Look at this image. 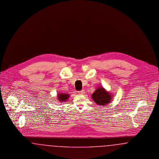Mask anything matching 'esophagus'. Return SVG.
Masks as SVG:
<instances>
[{
    "label": "esophagus",
    "mask_w": 159,
    "mask_h": 159,
    "mask_svg": "<svg viewBox=\"0 0 159 159\" xmlns=\"http://www.w3.org/2000/svg\"><path fill=\"white\" fill-rule=\"evenodd\" d=\"M84 92H85V91H84V90H82V91H78V93H79V94H80V95H83L84 93Z\"/></svg>",
    "instance_id": "esophagus-1"
}]
</instances>
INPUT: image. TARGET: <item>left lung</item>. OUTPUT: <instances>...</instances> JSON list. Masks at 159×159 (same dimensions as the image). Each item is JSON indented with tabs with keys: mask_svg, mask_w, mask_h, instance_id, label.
I'll list each match as a JSON object with an SVG mask.
<instances>
[{
	"mask_svg": "<svg viewBox=\"0 0 159 159\" xmlns=\"http://www.w3.org/2000/svg\"><path fill=\"white\" fill-rule=\"evenodd\" d=\"M92 97L95 102L100 106H104L108 104L112 97L103 88H98L93 93Z\"/></svg>",
	"mask_w": 159,
	"mask_h": 159,
	"instance_id": "left-lung-1",
	"label": "left lung"
}]
</instances>
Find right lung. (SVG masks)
Segmentation results:
<instances>
[{
	"label": "right lung",
	"mask_w": 159,
	"mask_h": 159,
	"mask_svg": "<svg viewBox=\"0 0 159 159\" xmlns=\"http://www.w3.org/2000/svg\"><path fill=\"white\" fill-rule=\"evenodd\" d=\"M58 99L60 100L61 101H66L69 97L68 94H64V93H61L58 95Z\"/></svg>",
	"instance_id": "obj_1"
}]
</instances>
